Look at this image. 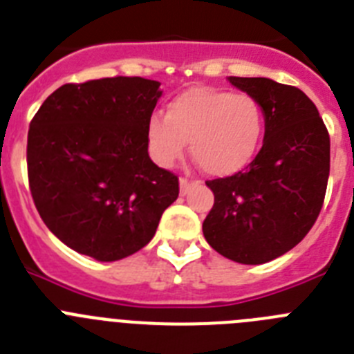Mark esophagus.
Instances as JSON below:
<instances>
[{
  "mask_svg": "<svg viewBox=\"0 0 354 354\" xmlns=\"http://www.w3.org/2000/svg\"><path fill=\"white\" fill-rule=\"evenodd\" d=\"M179 184H180V195H186V193H187V189H189V187H192L193 180L186 179V177H180Z\"/></svg>",
  "mask_w": 354,
  "mask_h": 354,
  "instance_id": "esophagus-1",
  "label": "esophagus"
}]
</instances>
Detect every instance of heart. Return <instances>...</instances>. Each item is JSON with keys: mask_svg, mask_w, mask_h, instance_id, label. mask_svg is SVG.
Returning a JSON list of instances; mask_svg holds the SVG:
<instances>
[{"mask_svg": "<svg viewBox=\"0 0 354 354\" xmlns=\"http://www.w3.org/2000/svg\"><path fill=\"white\" fill-rule=\"evenodd\" d=\"M261 102L250 93L195 86L174 97L167 113L152 115L147 126L150 152L171 167L192 142V154L209 175L228 177L253 161L264 136Z\"/></svg>", "mask_w": 354, "mask_h": 354, "instance_id": "1", "label": "heart"}]
</instances>
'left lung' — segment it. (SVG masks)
<instances>
[{"label": "left lung", "instance_id": "obj_1", "mask_svg": "<svg viewBox=\"0 0 354 354\" xmlns=\"http://www.w3.org/2000/svg\"><path fill=\"white\" fill-rule=\"evenodd\" d=\"M228 81L261 102L264 143L245 171L205 183L214 205L202 230L223 257L264 264L314 227L330 175V134L314 102L296 86L268 77Z\"/></svg>", "mask_w": 354, "mask_h": 354}]
</instances>
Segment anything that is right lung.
<instances>
[{
    "label": "right lung",
    "instance_id": "obj_1",
    "mask_svg": "<svg viewBox=\"0 0 354 354\" xmlns=\"http://www.w3.org/2000/svg\"><path fill=\"white\" fill-rule=\"evenodd\" d=\"M159 84L138 76L67 83L31 118V196L46 227L77 253L102 262L133 255L179 196V177L147 150Z\"/></svg>",
    "mask_w": 354,
    "mask_h": 354
}]
</instances>
